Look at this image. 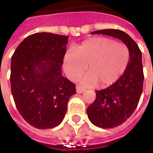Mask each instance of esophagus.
Returning a JSON list of instances; mask_svg holds the SVG:
<instances>
[{
    "label": "esophagus",
    "instance_id": "esophagus-1",
    "mask_svg": "<svg viewBox=\"0 0 153 153\" xmlns=\"http://www.w3.org/2000/svg\"><path fill=\"white\" fill-rule=\"evenodd\" d=\"M84 91H85V89H84V88H81V87H79V86H77V87H76V92H77V94H82V93H83Z\"/></svg>",
    "mask_w": 153,
    "mask_h": 153
}]
</instances>
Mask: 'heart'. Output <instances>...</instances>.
I'll return each mask as SVG.
<instances>
[{"label":"heart","mask_w":153,"mask_h":153,"mask_svg":"<svg viewBox=\"0 0 153 153\" xmlns=\"http://www.w3.org/2000/svg\"><path fill=\"white\" fill-rule=\"evenodd\" d=\"M129 61L126 45L116 42L108 37L88 39L78 46L75 53L69 51L64 58L65 71L70 78L75 79L88 68V71L81 82L86 86L111 85L123 75Z\"/></svg>","instance_id":"1"}]
</instances>
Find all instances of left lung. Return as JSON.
<instances>
[{"label": "left lung", "instance_id": "left-lung-1", "mask_svg": "<svg viewBox=\"0 0 153 153\" xmlns=\"http://www.w3.org/2000/svg\"><path fill=\"white\" fill-rule=\"evenodd\" d=\"M91 34H102L121 40L129 51L126 70L112 85L96 91V99L88 109L89 120L95 126L111 128L123 123L137 107L143 90V66L138 45L120 30H100Z\"/></svg>", "mask_w": 153, "mask_h": 153}]
</instances>
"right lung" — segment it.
I'll list each match as a JSON object with an SVG mask.
<instances>
[{
	"mask_svg": "<svg viewBox=\"0 0 153 153\" xmlns=\"http://www.w3.org/2000/svg\"><path fill=\"white\" fill-rule=\"evenodd\" d=\"M68 36L36 33L18 46L11 60V91L19 112L40 129L61 123L76 85L62 76Z\"/></svg>",
	"mask_w": 153,
	"mask_h": 153,
	"instance_id": "add662e5",
	"label": "right lung"
}]
</instances>
